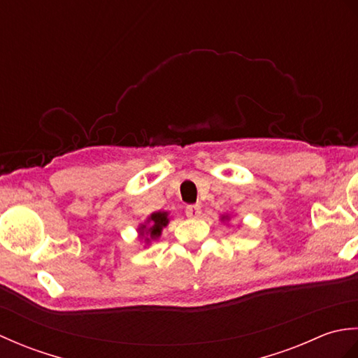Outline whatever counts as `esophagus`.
Segmentation results:
<instances>
[{"mask_svg": "<svg viewBox=\"0 0 358 358\" xmlns=\"http://www.w3.org/2000/svg\"><path fill=\"white\" fill-rule=\"evenodd\" d=\"M200 214H201L200 204H189V206H186V215L189 218H199Z\"/></svg>", "mask_w": 358, "mask_h": 358, "instance_id": "34e87169", "label": "esophagus"}]
</instances>
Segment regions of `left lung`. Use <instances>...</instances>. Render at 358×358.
Segmentation results:
<instances>
[{
	"mask_svg": "<svg viewBox=\"0 0 358 358\" xmlns=\"http://www.w3.org/2000/svg\"><path fill=\"white\" fill-rule=\"evenodd\" d=\"M223 218H224V217H223Z\"/></svg>",
	"mask_w": 358,
	"mask_h": 358,
	"instance_id": "obj_1",
	"label": "left lung"
}]
</instances>
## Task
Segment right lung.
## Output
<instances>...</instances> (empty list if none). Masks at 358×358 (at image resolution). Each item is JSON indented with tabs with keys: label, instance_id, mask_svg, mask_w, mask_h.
I'll return each mask as SVG.
<instances>
[{
	"label": "right lung",
	"instance_id": "1",
	"mask_svg": "<svg viewBox=\"0 0 358 358\" xmlns=\"http://www.w3.org/2000/svg\"><path fill=\"white\" fill-rule=\"evenodd\" d=\"M167 222H169V220H167V212H155V214H152L149 218V227L146 234L150 235V238L159 237V234H162V229L167 224ZM141 229H146V226H143Z\"/></svg>",
	"mask_w": 358,
	"mask_h": 358
}]
</instances>
